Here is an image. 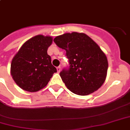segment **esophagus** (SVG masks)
Returning a JSON list of instances; mask_svg holds the SVG:
<instances>
[{
    "label": "esophagus",
    "mask_w": 130,
    "mask_h": 130,
    "mask_svg": "<svg viewBox=\"0 0 130 130\" xmlns=\"http://www.w3.org/2000/svg\"><path fill=\"white\" fill-rule=\"evenodd\" d=\"M56 70H57L58 72H60V67H57V68H56Z\"/></svg>",
    "instance_id": "obj_1"
}]
</instances>
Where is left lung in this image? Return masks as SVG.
Segmentation results:
<instances>
[{
    "label": "left lung",
    "instance_id": "obj_1",
    "mask_svg": "<svg viewBox=\"0 0 130 130\" xmlns=\"http://www.w3.org/2000/svg\"><path fill=\"white\" fill-rule=\"evenodd\" d=\"M54 43L66 51L70 67L60 73L68 89L86 96L99 89L105 80L107 58L96 43L84 33L72 32L56 36Z\"/></svg>",
    "mask_w": 130,
    "mask_h": 130
}]
</instances>
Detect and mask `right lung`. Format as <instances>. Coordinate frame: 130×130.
Here are the masks:
<instances>
[{"mask_svg": "<svg viewBox=\"0 0 130 130\" xmlns=\"http://www.w3.org/2000/svg\"><path fill=\"white\" fill-rule=\"evenodd\" d=\"M52 41L50 36H35L26 41L14 56L10 72L21 89L29 92L39 91L57 72L47 54Z\"/></svg>", "mask_w": 130, "mask_h": 130, "instance_id": "right-lung-1", "label": "right lung"}]
</instances>
